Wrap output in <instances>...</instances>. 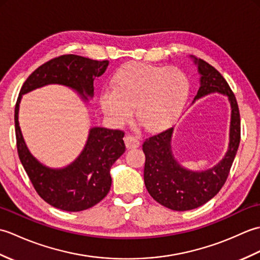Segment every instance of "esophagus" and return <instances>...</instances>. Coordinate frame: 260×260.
<instances>
[{
	"mask_svg": "<svg viewBox=\"0 0 260 260\" xmlns=\"http://www.w3.org/2000/svg\"><path fill=\"white\" fill-rule=\"evenodd\" d=\"M124 141H125V145L127 148H128V150H131V148L139 147L141 144L140 141L137 140L136 137H134L133 135H126Z\"/></svg>",
	"mask_w": 260,
	"mask_h": 260,
	"instance_id": "esophagus-1",
	"label": "esophagus"
}]
</instances>
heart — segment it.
<instances>
[{
  "label": "heart",
  "instance_id": "1",
  "mask_svg": "<svg viewBox=\"0 0 260 260\" xmlns=\"http://www.w3.org/2000/svg\"><path fill=\"white\" fill-rule=\"evenodd\" d=\"M99 105L116 125L128 121L132 113L143 128L156 133L179 118L190 92V82L179 68L126 62L113 74Z\"/></svg>",
  "mask_w": 260,
  "mask_h": 260
}]
</instances>
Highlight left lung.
Listing matches in <instances>:
<instances>
[{"mask_svg":"<svg viewBox=\"0 0 260 260\" xmlns=\"http://www.w3.org/2000/svg\"><path fill=\"white\" fill-rule=\"evenodd\" d=\"M191 58L201 76L200 87L193 102L213 92L228 97L231 106L229 145L223 158L213 168L191 171L182 167L173 155L171 146L173 127L143 143L146 189L156 202L175 211L201 207L221 190L240 143L239 108L228 82L211 64L193 56Z\"/></svg>","mask_w":260,"mask_h":260,"instance_id":"obj_1","label":"left lung"}]
</instances>
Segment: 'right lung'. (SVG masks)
Segmentation results:
<instances>
[{"label":"right lung","instance_id":"right-lung-1","mask_svg":"<svg viewBox=\"0 0 260 260\" xmlns=\"http://www.w3.org/2000/svg\"><path fill=\"white\" fill-rule=\"evenodd\" d=\"M108 60L64 54L43 63L27 77L14 110L16 147L20 161L38 194L50 206L77 212L89 209L107 196L112 185L110 168L125 152L124 133L92 127L84 150L73 163L61 169L48 168L32 155L19 125L22 96L47 85H62L75 90L85 102L93 97V80L108 67Z\"/></svg>","mask_w":260,"mask_h":260}]
</instances>
